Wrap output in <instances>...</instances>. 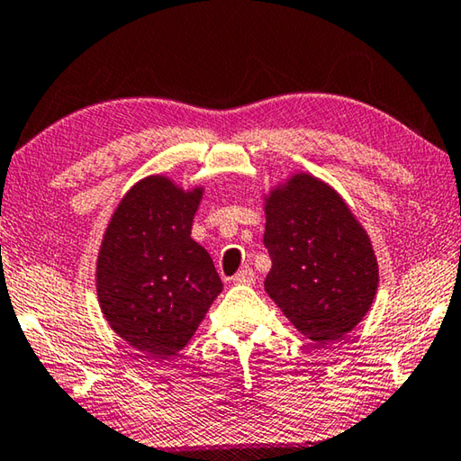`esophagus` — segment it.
<instances>
[{"label":"esophagus","mask_w":461,"mask_h":461,"mask_svg":"<svg viewBox=\"0 0 461 461\" xmlns=\"http://www.w3.org/2000/svg\"><path fill=\"white\" fill-rule=\"evenodd\" d=\"M232 280H235L237 285L251 286V285H255V272L251 270V267H245V270H239Z\"/></svg>","instance_id":"34e87169"}]
</instances>
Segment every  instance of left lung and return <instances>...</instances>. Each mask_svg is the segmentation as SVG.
I'll return each instance as SVG.
<instances>
[{
    "label": "left lung",
    "instance_id": "left-lung-1",
    "mask_svg": "<svg viewBox=\"0 0 461 461\" xmlns=\"http://www.w3.org/2000/svg\"><path fill=\"white\" fill-rule=\"evenodd\" d=\"M264 212V245L272 258L266 293L313 342L344 338L377 294L369 232L334 187L303 171L267 191Z\"/></svg>",
    "mask_w": 461,
    "mask_h": 461
}]
</instances>
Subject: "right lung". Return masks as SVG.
<instances>
[{"label": "right lung", "instance_id": "1", "mask_svg": "<svg viewBox=\"0 0 461 461\" xmlns=\"http://www.w3.org/2000/svg\"><path fill=\"white\" fill-rule=\"evenodd\" d=\"M203 187L148 175L127 189L104 229L96 296L111 330L152 358L185 348L222 282L191 239Z\"/></svg>", "mask_w": 461, "mask_h": 461}]
</instances>
